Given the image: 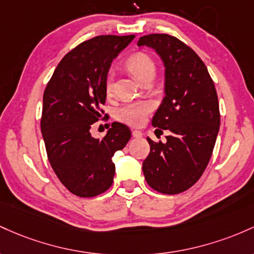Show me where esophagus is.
<instances>
[{
	"mask_svg": "<svg viewBox=\"0 0 254 254\" xmlns=\"http://www.w3.org/2000/svg\"><path fill=\"white\" fill-rule=\"evenodd\" d=\"M132 135L134 136V138H141V136H142V133L140 132V130L133 129V130H132Z\"/></svg>",
	"mask_w": 254,
	"mask_h": 254,
	"instance_id": "1",
	"label": "esophagus"
}]
</instances>
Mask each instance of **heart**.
I'll list each match as a JSON object with an SVG mask.
<instances>
[{"mask_svg":"<svg viewBox=\"0 0 254 254\" xmlns=\"http://www.w3.org/2000/svg\"><path fill=\"white\" fill-rule=\"evenodd\" d=\"M128 68L130 69L136 78L141 82L149 76H155L156 64L153 60L149 55L144 53L134 54L130 56L127 62ZM104 89L108 96H112L114 92V75L109 73L105 78ZM152 112V104L147 101H136L128 102V103L122 104L121 107L116 110V119L125 124L130 125V126H141L146 120V116Z\"/></svg>","mask_w":254,"mask_h":254,"instance_id":"heart-1","label":"heart"}]
</instances>
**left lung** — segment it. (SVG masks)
Listing matches in <instances>:
<instances>
[{"mask_svg": "<svg viewBox=\"0 0 254 254\" xmlns=\"http://www.w3.org/2000/svg\"><path fill=\"white\" fill-rule=\"evenodd\" d=\"M138 45L155 49L164 64L165 97L152 126L170 132L165 142L147 138L142 173L151 189L178 194L200 179L211 158L221 124L217 92L201 59L176 37L153 33Z\"/></svg>", "mask_w": 254, "mask_h": 254, "instance_id": "1", "label": "left lung"}]
</instances>
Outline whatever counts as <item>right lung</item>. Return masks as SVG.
I'll list each match as a JSON object with an SVG mask.
<instances>
[{"label":"right lung","mask_w":254,"mask_h":254,"mask_svg":"<svg viewBox=\"0 0 254 254\" xmlns=\"http://www.w3.org/2000/svg\"><path fill=\"white\" fill-rule=\"evenodd\" d=\"M134 37L97 36L80 43L61 60L44 90L41 129L48 159L61 184L81 198L110 189L114 153L130 139L129 128L119 122L102 139L93 138L90 129L107 116L101 107L113 59Z\"/></svg>","instance_id":"add662e5"}]
</instances>
